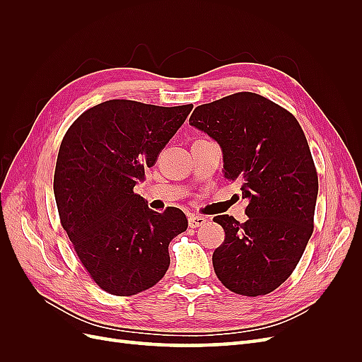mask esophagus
<instances>
[{
  "label": "esophagus",
  "instance_id": "esophagus-1",
  "mask_svg": "<svg viewBox=\"0 0 362 362\" xmlns=\"http://www.w3.org/2000/svg\"><path fill=\"white\" fill-rule=\"evenodd\" d=\"M206 218L204 216H199V214H190L189 216V225L190 228H198V226H202L205 225Z\"/></svg>",
  "mask_w": 362,
  "mask_h": 362
}]
</instances>
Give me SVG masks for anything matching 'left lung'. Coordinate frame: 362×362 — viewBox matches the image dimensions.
<instances>
[{
  "instance_id": "8db88e82",
  "label": "left lung",
  "mask_w": 362,
  "mask_h": 362,
  "mask_svg": "<svg viewBox=\"0 0 362 362\" xmlns=\"http://www.w3.org/2000/svg\"><path fill=\"white\" fill-rule=\"evenodd\" d=\"M189 122L217 141L223 177L249 201L245 223L214 217L225 231L216 275L237 294H267L291 275L313 234L319 180L308 141L291 113L252 92L196 107Z\"/></svg>"
}]
</instances>
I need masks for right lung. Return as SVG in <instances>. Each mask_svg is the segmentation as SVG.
<instances>
[{
	"mask_svg": "<svg viewBox=\"0 0 362 362\" xmlns=\"http://www.w3.org/2000/svg\"><path fill=\"white\" fill-rule=\"evenodd\" d=\"M192 108L105 101L63 137L54 173L60 222L107 293L131 296L156 286L170 264L169 243L189 226L180 208L152 211L134 187Z\"/></svg>",
	"mask_w": 362,
	"mask_h": 362,
	"instance_id": "obj_1",
	"label": "right lung"
}]
</instances>
